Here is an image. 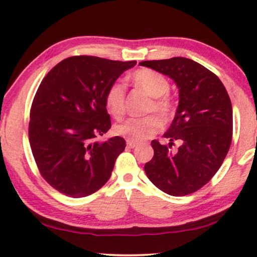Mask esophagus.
<instances>
[{"mask_svg": "<svg viewBox=\"0 0 257 257\" xmlns=\"http://www.w3.org/2000/svg\"><path fill=\"white\" fill-rule=\"evenodd\" d=\"M127 145L129 148L134 149L135 147H137V143H135V142H132V141H127Z\"/></svg>", "mask_w": 257, "mask_h": 257, "instance_id": "esophagus-1", "label": "esophagus"}]
</instances>
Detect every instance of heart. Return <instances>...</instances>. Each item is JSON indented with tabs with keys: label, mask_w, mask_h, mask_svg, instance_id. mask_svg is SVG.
<instances>
[{
	"label": "heart",
	"mask_w": 257,
	"mask_h": 257,
	"mask_svg": "<svg viewBox=\"0 0 257 257\" xmlns=\"http://www.w3.org/2000/svg\"><path fill=\"white\" fill-rule=\"evenodd\" d=\"M133 83L136 87L150 95L147 112H156L164 120H168L174 114V102L167 94L171 84L168 79L160 72L152 69H140L132 76ZM125 100L127 89L122 82H114L108 86L105 94L106 108L110 115L116 120H121L125 113ZM162 129V121L156 115H148L141 118H129L115 128L118 135L123 136L128 141L140 143L155 136Z\"/></svg>",
	"instance_id": "obj_1"
}]
</instances>
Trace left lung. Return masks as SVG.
I'll return each instance as SVG.
<instances>
[{"instance_id": "8db88e82", "label": "left lung", "mask_w": 257, "mask_h": 257, "mask_svg": "<svg viewBox=\"0 0 257 257\" xmlns=\"http://www.w3.org/2000/svg\"><path fill=\"white\" fill-rule=\"evenodd\" d=\"M141 66L162 72L179 87L175 117L164 137L151 142L155 151L145 164L148 178L172 196H185L212 179L231 147L232 104L224 84L209 69L186 57L143 61ZM179 148L172 149L174 142Z\"/></svg>"}]
</instances>
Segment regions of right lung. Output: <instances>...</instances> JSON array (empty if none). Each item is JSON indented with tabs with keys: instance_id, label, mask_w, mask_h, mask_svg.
I'll return each mask as SVG.
<instances>
[{
	"instance_id": "obj_1",
	"label": "right lung",
	"mask_w": 257,
	"mask_h": 257,
	"mask_svg": "<svg viewBox=\"0 0 257 257\" xmlns=\"http://www.w3.org/2000/svg\"><path fill=\"white\" fill-rule=\"evenodd\" d=\"M135 64L71 56L41 80L30 110L29 140L41 177L60 193L85 197L108 181L125 141L99 140L112 125L105 94Z\"/></svg>"
}]
</instances>
